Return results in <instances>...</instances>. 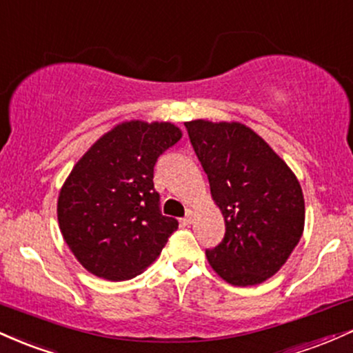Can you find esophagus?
<instances>
[{
	"label": "esophagus",
	"instance_id": "34e87169",
	"mask_svg": "<svg viewBox=\"0 0 353 353\" xmlns=\"http://www.w3.org/2000/svg\"><path fill=\"white\" fill-rule=\"evenodd\" d=\"M192 221H194V214H192V210H189L188 216L181 219V224L182 225H189V224H192Z\"/></svg>",
	"mask_w": 353,
	"mask_h": 353
}]
</instances>
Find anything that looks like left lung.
Masks as SVG:
<instances>
[{"label": "left lung", "instance_id": "1", "mask_svg": "<svg viewBox=\"0 0 353 353\" xmlns=\"http://www.w3.org/2000/svg\"><path fill=\"white\" fill-rule=\"evenodd\" d=\"M208 174L225 236L205 250L210 267L232 285L265 282L281 270L305 224L302 188L292 169L242 123H184Z\"/></svg>", "mask_w": 353, "mask_h": 353}]
</instances>
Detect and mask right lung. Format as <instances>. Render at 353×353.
<instances>
[{
    "mask_svg": "<svg viewBox=\"0 0 353 353\" xmlns=\"http://www.w3.org/2000/svg\"><path fill=\"white\" fill-rule=\"evenodd\" d=\"M182 131L172 123H119L84 152L64 181L58 222L88 272L129 281L159 257L177 221L159 210L154 164Z\"/></svg>",
    "mask_w": 353,
    "mask_h": 353,
    "instance_id": "add662e5",
    "label": "right lung"
}]
</instances>
